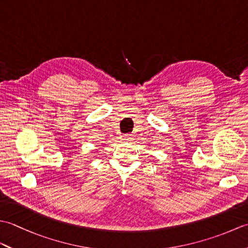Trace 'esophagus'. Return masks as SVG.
<instances>
[{
    "label": "esophagus",
    "instance_id": "1",
    "mask_svg": "<svg viewBox=\"0 0 248 248\" xmlns=\"http://www.w3.org/2000/svg\"><path fill=\"white\" fill-rule=\"evenodd\" d=\"M124 140H125V141L132 140V136H131L130 134H125V135H124Z\"/></svg>",
    "mask_w": 248,
    "mask_h": 248
}]
</instances>
